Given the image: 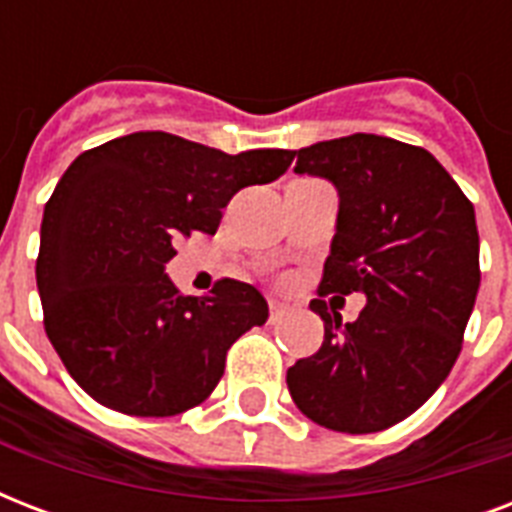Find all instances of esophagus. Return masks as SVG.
<instances>
[{
  "label": "esophagus",
  "mask_w": 512,
  "mask_h": 512,
  "mask_svg": "<svg viewBox=\"0 0 512 512\" xmlns=\"http://www.w3.org/2000/svg\"><path fill=\"white\" fill-rule=\"evenodd\" d=\"M284 316H287V305L276 303V300H273V303H271V324H279Z\"/></svg>",
  "instance_id": "obj_1"
}]
</instances>
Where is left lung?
Here are the masks:
<instances>
[{"label": "left lung", "mask_w": 512, "mask_h": 512, "mask_svg": "<svg viewBox=\"0 0 512 512\" xmlns=\"http://www.w3.org/2000/svg\"><path fill=\"white\" fill-rule=\"evenodd\" d=\"M297 175L340 193L337 233L313 313L324 342L289 366L297 409L329 430L377 433L417 412L452 372L476 305L473 204L425 148L356 132L295 151ZM361 291L367 308L342 325L324 294Z\"/></svg>", "instance_id": "1"}]
</instances>
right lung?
I'll list each match as a JSON object with an SVG mask.
<instances>
[{"instance_id":"right-lung-1","label":"right lung","mask_w":512,"mask_h":512,"mask_svg":"<svg viewBox=\"0 0 512 512\" xmlns=\"http://www.w3.org/2000/svg\"><path fill=\"white\" fill-rule=\"evenodd\" d=\"M295 151L223 154L170 132H132L76 156L44 204L36 287L44 332L68 374L98 404L172 417L201 404L225 353L263 327L268 303L223 279L180 295L164 273L175 239L215 233L247 185L287 172Z\"/></svg>"}]
</instances>
